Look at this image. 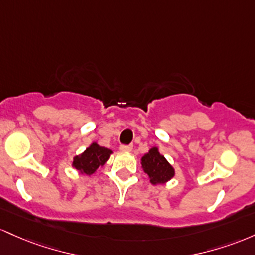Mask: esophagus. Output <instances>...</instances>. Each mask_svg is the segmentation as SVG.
<instances>
[{
  "label": "esophagus",
  "instance_id": "34e87169",
  "mask_svg": "<svg viewBox=\"0 0 255 255\" xmlns=\"http://www.w3.org/2000/svg\"><path fill=\"white\" fill-rule=\"evenodd\" d=\"M119 149L122 151H131V150H132V145H131V144H128V145L123 144V145H120Z\"/></svg>",
  "mask_w": 255,
  "mask_h": 255
}]
</instances>
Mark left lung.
<instances>
[{
	"label": "left lung",
	"mask_w": 255,
	"mask_h": 255,
	"mask_svg": "<svg viewBox=\"0 0 255 255\" xmlns=\"http://www.w3.org/2000/svg\"><path fill=\"white\" fill-rule=\"evenodd\" d=\"M142 168L149 177L151 184H165L174 176V168L165 159L164 155L159 153L156 147L150 148L147 154L141 159Z\"/></svg>",
	"instance_id": "obj_1"
}]
</instances>
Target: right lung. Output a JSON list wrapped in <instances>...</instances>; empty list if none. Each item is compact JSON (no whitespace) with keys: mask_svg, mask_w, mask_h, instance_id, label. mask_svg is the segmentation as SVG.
Returning <instances> with one entry per match:
<instances>
[{"mask_svg":"<svg viewBox=\"0 0 255 255\" xmlns=\"http://www.w3.org/2000/svg\"><path fill=\"white\" fill-rule=\"evenodd\" d=\"M111 154L112 150L93 142L82 154L74 156L72 166L81 173L90 176L96 172L100 166L105 165V162L110 159Z\"/></svg>","mask_w":255,"mask_h":255,"instance_id":"1","label":"right lung"}]
</instances>
